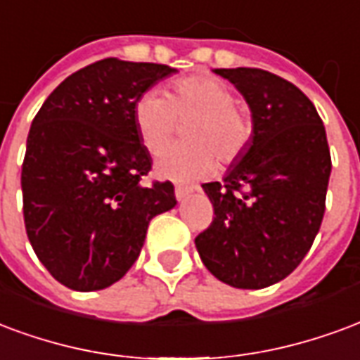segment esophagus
<instances>
[{
    "label": "esophagus",
    "instance_id": "1",
    "mask_svg": "<svg viewBox=\"0 0 360 360\" xmlns=\"http://www.w3.org/2000/svg\"><path fill=\"white\" fill-rule=\"evenodd\" d=\"M191 188H182V186H176V190H174V193H176V199L178 201H182V199H186L188 195L191 193Z\"/></svg>",
    "mask_w": 360,
    "mask_h": 360
}]
</instances>
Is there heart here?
I'll list each match as a JSON object with an SVG mask.
<instances>
[{"label":"heart","mask_w":360,"mask_h":360,"mask_svg":"<svg viewBox=\"0 0 360 360\" xmlns=\"http://www.w3.org/2000/svg\"><path fill=\"white\" fill-rule=\"evenodd\" d=\"M192 122L184 130L190 146L165 149L155 172L165 180L193 184L214 172L217 165H230L248 148L253 124L236 105L234 91L211 75L188 76L170 94L149 90L134 105V126L149 153L161 151L178 130V122Z\"/></svg>","instance_id":"1"}]
</instances>
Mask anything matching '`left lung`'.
<instances>
[{
	"label": "left lung",
	"instance_id": "left-lung-1",
	"mask_svg": "<svg viewBox=\"0 0 360 360\" xmlns=\"http://www.w3.org/2000/svg\"><path fill=\"white\" fill-rule=\"evenodd\" d=\"M245 97L253 136L222 182L203 184L214 217L195 238L220 282L261 290L284 280L319 234L332 170L326 130L297 86L263 69H214Z\"/></svg>",
	"mask_w": 360,
	"mask_h": 360
}]
</instances>
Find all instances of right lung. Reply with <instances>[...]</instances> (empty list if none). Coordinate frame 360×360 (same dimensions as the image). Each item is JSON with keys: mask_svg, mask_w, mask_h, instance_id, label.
<instances>
[{"mask_svg": "<svg viewBox=\"0 0 360 360\" xmlns=\"http://www.w3.org/2000/svg\"><path fill=\"white\" fill-rule=\"evenodd\" d=\"M172 72L101 59L65 78L34 117L20 172L26 234L70 290L119 282L140 255L149 220L176 205L169 180L141 184L151 155L134 126L138 97Z\"/></svg>", "mask_w": 360, "mask_h": 360, "instance_id": "add662e5", "label": "right lung"}]
</instances>
